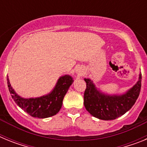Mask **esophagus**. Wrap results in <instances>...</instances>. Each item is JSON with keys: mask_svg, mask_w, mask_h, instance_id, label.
<instances>
[{"mask_svg": "<svg viewBox=\"0 0 147 147\" xmlns=\"http://www.w3.org/2000/svg\"><path fill=\"white\" fill-rule=\"evenodd\" d=\"M76 74H77V76H81L84 74V71H83V69L82 68V67H79L76 69Z\"/></svg>", "mask_w": 147, "mask_h": 147, "instance_id": "esophagus-1", "label": "esophagus"}]
</instances>
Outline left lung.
<instances>
[{
  "label": "left lung",
  "instance_id": "left-lung-1",
  "mask_svg": "<svg viewBox=\"0 0 147 147\" xmlns=\"http://www.w3.org/2000/svg\"><path fill=\"white\" fill-rule=\"evenodd\" d=\"M84 80V105L93 116L101 120H113L126 113L136 103L141 91V73L137 82L122 94H108L97 88L89 78Z\"/></svg>",
  "mask_w": 147,
  "mask_h": 147
}]
</instances>
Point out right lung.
I'll list each match as a JSON object with an SVG mask.
<instances>
[{
  "label": "right lung",
  "mask_w": 147,
  "mask_h": 147,
  "mask_svg": "<svg viewBox=\"0 0 147 147\" xmlns=\"http://www.w3.org/2000/svg\"><path fill=\"white\" fill-rule=\"evenodd\" d=\"M73 82L72 76L65 74L58 79L54 88L48 94L35 98H23L13 89L7 76L8 88L15 103L31 116L38 119L51 117L59 112L63 98Z\"/></svg>",
  "instance_id": "right-lung-1"
}]
</instances>
